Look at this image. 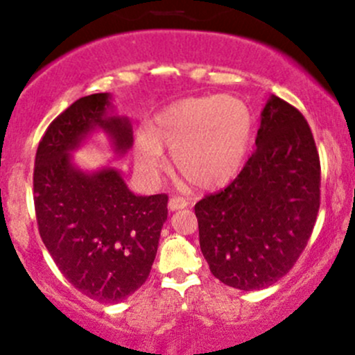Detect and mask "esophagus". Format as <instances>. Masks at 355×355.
<instances>
[{
  "mask_svg": "<svg viewBox=\"0 0 355 355\" xmlns=\"http://www.w3.org/2000/svg\"><path fill=\"white\" fill-rule=\"evenodd\" d=\"M189 205H190L189 198H184V197H171L170 202H168V209L170 210L185 209V207H189Z\"/></svg>",
  "mask_w": 355,
  "mask_h": 355,
  "instance_id": "obj_1",
  "label": "esophagus"
}]
</instances>
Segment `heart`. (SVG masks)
<instances>
[{
    "label": "heart",
    "instance_id": "heart-1",
    "mask_svg": "<svg viewBox=\"0 0 355 355\" xmlns=\"http://www.w3.org/2000/svg\"><path fill=\"white\" fill-rule=\"evenodd\" d=\"M254 118L244 101L232 96L189 97L155 116L135 138L139 173L157 180L166 166L163 146L187 182L200 189L227 184L243 166L251 146Z\"/></svg>",
    "mask_w": 355,
    "mask_h": 355
}]
</instances>
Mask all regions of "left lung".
I'll use <instances>...</instances> for the list:
<instances>
[{"instance_id": "1", "label": "left lung", "mask_w": 355, "mask_h": 355, "mask_svg": "<svg viewBox=\"0 0 355 355\" xmlns=\"http://www.w3.org/2000/svg\"><path fill=\"white\" fill-rule=\"evenodd\" d=\"M320 207V158L309 123L271 96L261 111L256 151L224 190L196 204L210 272L243 291L286 275L309 243Z\"/></svg>"}]
</instances>
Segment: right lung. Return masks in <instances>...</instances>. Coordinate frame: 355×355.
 Segmentation results:
<instances>
[{
  "instance_id": "add662e5",
  "label": "right lung",
  "mask_w": 355,
  "mask_h": 355,
  "mask_svg": "<svg viewBox=\"0 0 355 355\" xmlns=\"http://www.w3.org/2000/svg\"><path fill=\"white\" fill-rule=\"evenodd\" d=\"M111 94L77 99L38 143L33 200L40 237L58 270L85 297L118 303L146 282L168 216V196H135L112 166L84 171L72 151L96 131L114 153L133 145L130 119L111 111Z\"/></svg>"
}]
</instances>
